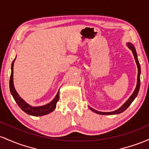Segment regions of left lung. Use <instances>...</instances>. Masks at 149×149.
I'll use <instances>...</instances> for the list:
<instances>
[{"label":"left lung","mask_w":149,"mask_h":149,"mask_svg":"<svg viewBox=\"0 0 149 149\" xmlns=\"http://www.w3.org/2000/svg\"><path fill=\"white\" fill-rule=\"evenodd\" d=\"M127 45L128 48H130V49L132 51L134 57L135 61H136V65H137L138 75H137V83H136V88H135L134 91L132 94V96H130V98H129V99L127 100V101L125 102L124 104H123V106L120 107V108H118V110H116V111H113V112H100V111H96V110L93 109L92 108H90V107H89L90 109H91L93 112H94V113H98V114H99V115H116V114H120V113L124 112L125 110H126L127 108L128 107L130 106V105H131V103H132L134 100L135 99V98H136V96H137L139 91V87H140V74H141V67H140V64H139V63L138 58H137V54H136V49H135L134 45L132 44L131 43H127Z\"/></svg>","instance_id":"1"}]
</instances>
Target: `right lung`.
<instances>
[{
    "label": "right lung",
    "mask_w": 149,
    "mask_h": 149,
    "mask_svg": "<svg viewBox=\"0 0 149 149\" xmlns=\"http://www.w3.org/2000/svg\"><path fill=\"white\" fill-rule=\"evenodd\" d=\"M15 61V58L13 61L11 65V74L10 77V90L12 96H13V98L15 99L17 104L18 105V106L26 114L33 115V116H42V115H47L48 113L53 112L56 108L57 102L59 100V91H58V93L56 94V97L53 98V101L48 104L36 107L30 106L19 96V94L15 88L14 84H13V66H14Z\"/></svg>",
    "instance_id": "obj_1"
}]
</instances>
